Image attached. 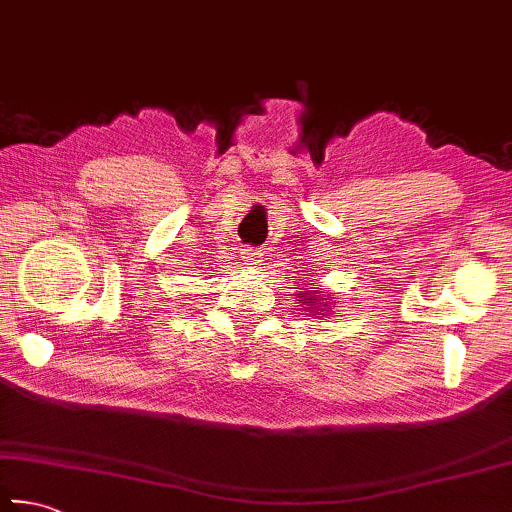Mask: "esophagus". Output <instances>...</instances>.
<instances>
[{
	"label": "esophagus",
	"mask_w": 512,
	"mask_h": 512,
	"mask_svg": "<svg viewBox=\"0 0 512 512\" xmlns=\"http://www.w3.org/2000/svg\"><path fill=\"white\" fill-rule=\"evenodd\" d=\"M241 259H244L246 264H259L262 262V253H259L257 248H244L241 250Z\"/></svg>",
	"instance_id": "esophagus-1"
}]
</instances>
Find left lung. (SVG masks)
I'll return each instance as SVG.
<instances>
[{"label": "left lung", "mask_w": 512, "mask_h": 512, "mask_svg": "<svg viewBox=\"0 0 512 512\" xmlns=\"http://www.w3.org/2000/svg\"><path fill=\"white\" fill-rule=\"evenodd\" d=\"M304 297V295H302ZM306 297H309V293H306ZM311 300H313V297H311Z\"/></svg>", "instance_id": "left-lung-1"}]
</instances>
